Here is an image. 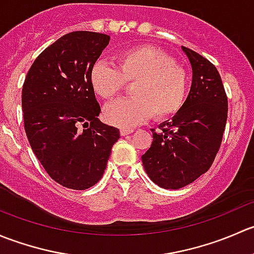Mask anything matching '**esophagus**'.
I'll use <instances>...</instances> for the list:
<instances>
[{
    "mask_svg": "<svg viewBox=\"0 0 254 254\" xmlns=\"http://www.w3.org/2000/svg\"><path fill=\"white\" fill-rule=\"evenodd\" d=\"M131 132H132V129H122L120 130V135H122V136H127V135L131 134Z\"/></svg>",
    "mask_w": 254,
    "mask_h": 254,
    "instance_id": "esophagus-1",
    "label": "esophagus"
}]
</instances>
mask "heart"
<instances>
[{
  "mask_svg": "<svg viewBox=\"0 0 254 254\" xmlns=\"http://www.w3.org/2000/svg\"><path fill=\"white\" fill-rule=\"evenodd\" d=\"M94 93L104 101L113 99L124 84L132 83V98L119 99L104 109V118L114 127L129 129L153 115L173 117L186 103L188 72L161 49L143 45L115 56V67L98 61L89 72Z\"/></svg>",
  "mask_w": 254,
  "mask_h": 254,
  "instance_id": "1",
  "label": "heart"
}]
</instances>
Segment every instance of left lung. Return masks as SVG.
Here are the masks:
<instances>
[{
  "label": "left lung",
  "instance_id": "left-lung-1",
  "mask_svg": "<svg viewBox=\"0 0 254 254\" xmlns=\"http://www.w3.org/2000/svg\"><path fill=\"white\" fill-rule=\"evenodd\" d=\"M193 71L186 103L172 120L153 131L151 147L141 156L151 181L165 189L193 183L212 165L227 120V97L219 71L205 58L182 47Z\"/></svg>",
  "mask_w": 254,
  "mask_h": 254
}]
</instances>
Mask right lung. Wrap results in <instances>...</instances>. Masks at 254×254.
Returning <instances> with one entry per match:
<instances>
[{
    "label": "right lung",
    "instance_id": "1",
    "mask_svg": "<svg viewBox=\"0 0 254 254\" xmlns=\"http://www.w3.org/2000/svg\"><path fill=\"white\" fill-rule=\"evenodd\" d=\"M109 40V35L84 30L64 35L35 59L23 84L30 147L54 181L75 190L102 178L120 137L119 129L98 119L101 107L89 82Z\"/></svg>",
    "mask_w": 254,
    "mask_h": 254
}]
</instances>
